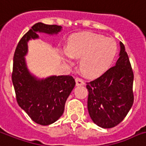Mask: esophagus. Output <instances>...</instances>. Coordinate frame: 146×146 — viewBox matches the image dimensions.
Instances as JSON below:
<instances>
[{
    "label": "esophagus",
    "instance_id": "esophagus-1",
    "mask_svg": "<svg viewBox=\"0 0 146 146\" xmlns=\"http://www.w3.org/2000/svg\"><path fill=\"white\" fill-rule=\"evenodd\" d=\"M76 86H83L85 84L84 81L80 77L76 78Z\"/></svg>",
    "mask_w": 146,
    "mask_h": 146
}]
</instances>
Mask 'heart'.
<instances>
[{"instance_id":"obj_1","label":"heart","mask_w":146,"mask_h":146,"mask_svg":"<svg viewBox=\"0 0 146 146\" xmlns=\"http://www.w3.org/2000/svg\"><path fill=\"white\" fill-rule=\"evenodd\" d=\"M117 46L114 40L93 32H81L69 39L63 60L71 64L72 57L80 58L79 67L89 78L103 75L113 63Z\"/></svg>"}]
</instances>
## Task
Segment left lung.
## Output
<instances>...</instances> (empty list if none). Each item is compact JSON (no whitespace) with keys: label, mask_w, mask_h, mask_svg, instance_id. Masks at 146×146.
<instances>
[{"label":"left lung","mask_w":146,"mask_h":146,"mask_svg":"<svg viewBox=\"0 0 146 146\" xmlns=\"http://www.w3.org/2000/svg\"><path fill=\"white\" fill-rule=\"evenodd\" d=\"M119 57L115 66L87 83L88 112L100 127L110 129L124 119L134 101V75L125 46L119 43Z\"/></svg>","instance_id":"obj_1"}]
</instances>
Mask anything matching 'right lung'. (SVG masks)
<instances>
[{"instance_id":"1","label":"right lung","mask_w":146,"mask_h":146,"mask_svg":"<svg viewBox=\"0 0 146 146\" xmlns=\"http://www.w3.org/2000/svg\"><path fill=\"white\" fill-rule=\"evenodd\" d=\"M61 30V26L36 23L19 41L14 56L12 82L17 103L33 122L42 125H50L63 115L66 101L76 82L70 75L40 79L32 74L25 60L27 43L38 39V33L54 35Z\"/></svg>"}]
</instances>
